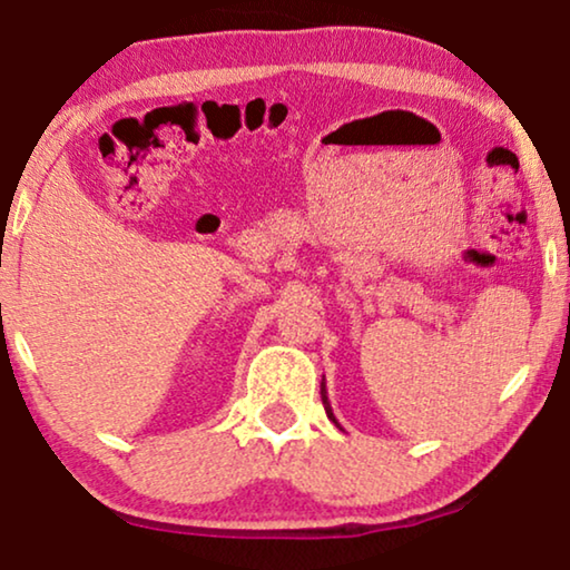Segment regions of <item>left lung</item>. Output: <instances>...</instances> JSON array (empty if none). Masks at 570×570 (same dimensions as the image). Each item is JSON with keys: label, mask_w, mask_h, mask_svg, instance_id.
<instances>
[{"label": "left lung", "mask_w": 570, "mask_h": 570, "mask_svg": "<svg viewBox=\"0 0 570 570\" xmlns=\"http://www.w3.org/2000/svg\"><path fill=\"white\" fill-rule=\"evenodd\" d=\"M321 400H323V407H326V415L331 417V421L336 423V415H334V410H331V402H328V394H326V389H323V384H321ZM338 426V423H336Z\"/></svg>", "instance_id": "obj_1"}]
</instances>
